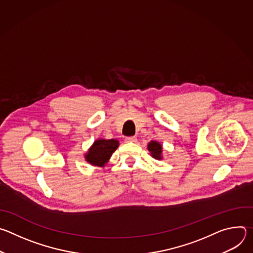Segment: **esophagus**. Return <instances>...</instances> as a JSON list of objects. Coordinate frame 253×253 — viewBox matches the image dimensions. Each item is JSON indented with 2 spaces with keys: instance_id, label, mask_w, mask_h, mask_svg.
I'll return each mask as SVG.
<instances>
[{
  "instance_id": "1",
  "label": "esophagus",
  "mask_w": 253,
  "mask_h": 253,
  "mask_svg": "<svg viewBox=\"0 0 253 253\" xmlns=\"http://www.w3.org/2000/svg\"><path fill=\"white\" fill-rule=\"evenodd\" d=\"M125 141L128 142V143H134V142L137 141V138H136V137H127V138L125 139Z\"/></svg>"
}]
</instances>
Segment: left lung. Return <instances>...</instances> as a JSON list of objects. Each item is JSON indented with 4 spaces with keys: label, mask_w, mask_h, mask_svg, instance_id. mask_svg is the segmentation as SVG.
Listing matches in <instances>:
<instances>
[{
    "label": "left lung",
    "mask_w": 253,
    "mask_h": 253,
    "mask_svg": "<svg viewBox=\"0 0 253 253\" xmlns=\"http://www.w3.org/2000/svg\"><path fill=\"white\" fill-rule=\"evenodd\" d=\"M147 149L153 158L157 160L163 159V146L158 141H154V140L150 141L147 145Z\"/></svg>",
    "instance_id": "1"
}]
</instances>
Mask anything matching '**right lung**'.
Wrapping results in <instances>:
<instances>
[{
	"label": "right lung",
	"instance_id": "1",
	"mask_svg": "<svg viewBox=\"0 0 253 253\" xmlns=\"http://www.w3.org/2000/svg\"><path fill=\"white\" fill-rule=\"evenodd\" d=\"M118 147L119 141L117 139L98 138L84 154V158L92 166L105 167Z\"/></svg>",
	"mask_w": 253,
	"mask_h": 253
}]
</instances>
